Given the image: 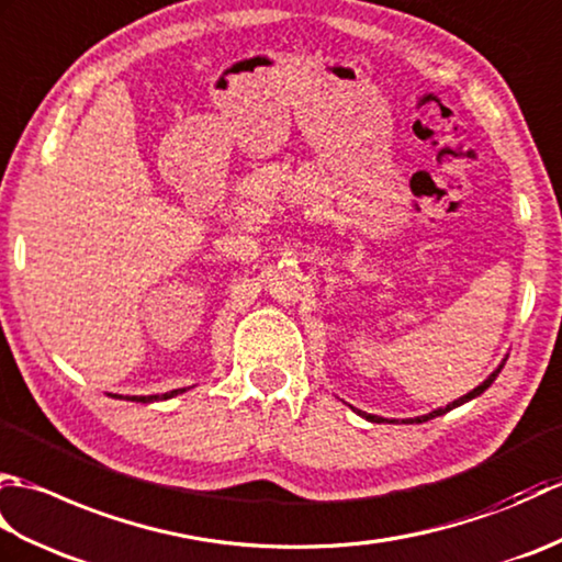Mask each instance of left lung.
Returning a JSON list of instances; mask_svg holds the SVG:
<instances>
[{
  "mask_svg": "<svg viewBox=\"0 0 562 562\" xmlns=\"http://www.w3.org/2000/svg\"><path fill=\"white\" fill-rule=\"evenodd\" d=\"M499 369H503V364H499L497 369H495V372L491 374V376H487L485 381H483V384L479 386V389H473L471 393H465V396H461L459 401H453V403H449L447 405V408H439V411H435V413H429V415H423V417H415V420H403V423H425V420H432V417H437V415H445V413H449L451 408H457V405H461V403H465V401H471V398H475V396H481V393L487 389V386H491L493 384V381H495V376L499 374ZM357 413H360L362 417H367V420H372V423H384V417H376V415H367V413H362V411H357Z\"/></svg>",
  "mask_w": 562,
  "mask_h": 562,
  "instance_id": "1",
  "label": "left lung"
}]
</instances>
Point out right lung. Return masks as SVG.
<instances>
[{
  "label": "right lung",
  "mask_w": 562,
  "mask_h": 562,
  "mask_svg": "<svg viewBox=\"0 0 562 562\" xmlns=\"http://www.w3.org/2000/svg\"><path fill=\"white\" fill-rule=\"evenodd\" d=\"M186 389H176V391H169V393H161V396H135L133 401H137V403H151V401H159V398H171V396H176V393H183Z\"/></svg>",
  "instance_id": "obj_1"
}]
</instances>
